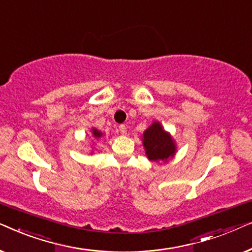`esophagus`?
<instances>
[{
	"mask_svg": "<svg viewBox=\"0 0 252 252\" xmlns=\"http://www.w3.org/2000/svg\"><path fill=\"white\" fill-rule=\"evenodd\" d=\"M119 132H120V134H123V135H126V133H127L126 126L125 125H120L119 126Z\"/></svg>",
	"mask_w": 252,
	"mask_h": 252,
	"instance_id": "esophagus-1",
	"label": "esophagus"
}]
</instances>
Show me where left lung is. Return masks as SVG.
Returning <instances> with one entry per match:
<instances>
[{"mask_svg": "<svg viewBox=\"0 0 252 252\" xmlns=\"http://www.w3.org/2000/svg\"><path fill=\"white\" fill-rule=\"evenodd\" d=\"M143 147L150 160L167 161L175 155V143L170 134L165 132L158 122H154L149 128L143 133Z\"/></svg>", "mask_w": 252, "mask_h": 252, "instance_id": "8db88e82", "label": "left lung"}]
</instances>
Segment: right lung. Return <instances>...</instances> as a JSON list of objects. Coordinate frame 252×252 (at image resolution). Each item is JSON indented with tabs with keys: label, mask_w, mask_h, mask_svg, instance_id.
<instances>
[{
	"label": "right lung",
	"mask_w": 252,
	"mask_h": 252,
	"mask_svg": "<svg viewBox=\"0 0 252 252\" xmlns=\"http://www.w3.org/2000/svg\"><path fill=\"white\" fill-rule=\"evenodd\" d=\"M92 132H93V135H94L95 139H99V137L102 136V132H99L98 129L93 128V129H92Z\"/></svg>",
	"instance_id": "right-lung-1"
}]
</instances>
